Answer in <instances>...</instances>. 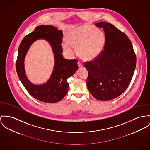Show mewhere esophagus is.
<instances>
[{
	"label": "esophagus",
	"instance_id": "34e87169",
	"mask_svg": "<svg viewBox=\"0 0 150 150\" xmlns=\"http://www.w3.org/2000/svg\"><path fill=\"white\" fill-rule=\"evenodd\" d=\"M78 67H79V68H81V67H82L83 66V64L81 63V62H78Z\"/></svg>",
	"mask_w": 150,
	"mask_h": 150
}]
</instances>
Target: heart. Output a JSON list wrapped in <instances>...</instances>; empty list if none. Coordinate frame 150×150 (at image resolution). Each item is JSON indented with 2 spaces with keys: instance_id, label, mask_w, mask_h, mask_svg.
Masks as SVG:
<instances>
[{
  "instance_id": "1",
  "label": "heart",
  "mask_w": 150,
  "mask_h": 150,
  "mask_svg": "<svg viewBox=\"0 0 150 150\" xmlns=\"http://www.w3.org/2000/svg\"><path fill=\"white\" fill-rule=\"evenodd\" d=\"M67 42L62 44L65 52L72 55L73 47L81 58L92 60L98 58L103 50L105 38L103 32L90 25H84L73 28L65 36Z\"/></svg>"
}]
</instances>
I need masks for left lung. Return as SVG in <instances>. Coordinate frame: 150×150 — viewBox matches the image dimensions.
I'll return each instance as SVG.
<instances>
[{"label": "left lung", "mask_w": 150, "mask_h": 150, "mask_svg": "<svg viewBox=\"0 0 150 150\" xmlns=\"http://www.w3.org/2000/svg\"><path fill=\"white\" fill-rule=\"evenodd\" d=\"M103 28L105 42L101 54L87 63V86L92 96L102 101L120 95L128 87L136 67L137 58L132 45L125 33L111 23L95 24Z\"/></svg>", "instance_id": "1"}]
</instances>
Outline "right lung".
<instances>
[{
  "instance_id": "obj_1",
  "label": "right lung",
  "mask_w": 150,
  "mask_h": 150,
  "mask_svg": "<svg viewBox=\"0 0 150 150\" xmlns=\"http://www.w3.org/2000/svg\"><path fill=\"white\" fill-rule=\"evenodd\" d=\"M63 32L53 25H42L26 35L19 49L16 69L18 77L28 93L37 100L46 103L60 101L67 94L69 83L67 80L78 69L76 59L67 60L63 57L61 46ZM43 39L52 47L54 55V66L50 78L44 83L36 85L26 77L24 60L30 46L36 40Z\"/></svg>"
}]
</instances>
